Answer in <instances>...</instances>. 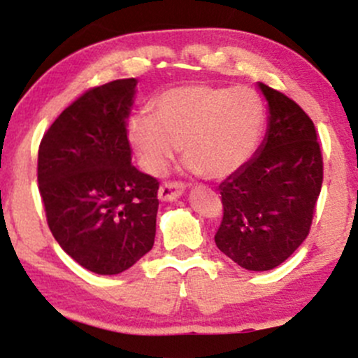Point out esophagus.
<instances>
[{
	"label": "esophagus",
	"mask_w": 358,
	"mask_h": 358,
	"mask_svg": "<svg viewBox=\"0 0 358 358\" xmlns=\"http://www.w3.org/2000/svg\"><path fill=\"white\" fill-rule=\"evenodd\" d=\"M185 192V187L178 182H166L159 187V192H157V197L163 202H173L176 199H180Z\"/></svg>",
	"instance_id": "obj_1"
}]
</instances>
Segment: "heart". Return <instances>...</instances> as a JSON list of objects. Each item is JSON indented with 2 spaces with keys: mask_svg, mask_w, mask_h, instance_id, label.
I'll return each mask as SVG.
<instances>
[{
  "mask_svg": "<svg viewBox=\"0 0 358 358\" xmlns=\"http://www.w3.org/2000/svg\"><path fill=\"white\" fill-rule=\"evenodd\" d=\"M264 122V103L254 89L180 85L154 101V115H131L127 138L150 175H163L183 145L190 171L220 180L250 159Z\"/></svg>",
  "mask_w": 358,
  "mask_h": 358,
  "instance_id": "b5f03b06",
  "label": "heart"
}]
</instances>
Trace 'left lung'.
Masks as SVG:
<instances>
[{
	"mask_svg": "<svg viewBox=\"0 0 358 358\" xmlns=\"http://www.w3.org/2000/svg\"><path fill=\"white\" fill-rule=\"evenodd\" d=\"M257 87L268 101V131L254 157L220 185L224 213L214 242L240 268L269 271L307 238L322 156L306 111L262 82Z\"/></svg>",
	"mask_w": 358,
	"mask_h": 358,
	"instance_id": "8db88e82",
	"label": "left lung"
}]
</instances>
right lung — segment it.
Listing matches in <instances>:
<instances>
[{"label": "right lung", "mask_w": 358, "mask_h": 358, "mask_svg": "<svg viewBox=\"0 0 358 358\" xmlns=\"http://www.w3.org/2000/svg\"><path fill=\"white\" fill-rule=\"evenodd\" d=\"M135 78L87 90L44 134L37 182L48 224L82 268L113 276L154 245L156 178L131 164L127 138Z\"/></svg>", "instance_id": "add662e5"}]
</instances>
